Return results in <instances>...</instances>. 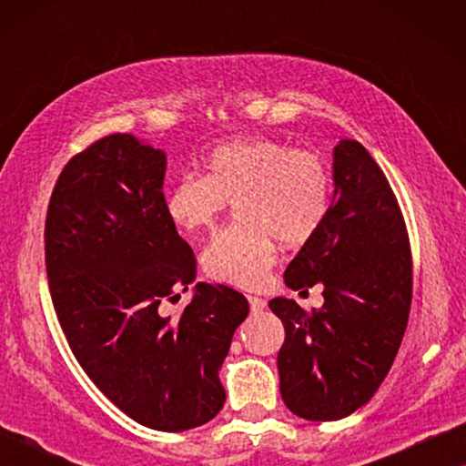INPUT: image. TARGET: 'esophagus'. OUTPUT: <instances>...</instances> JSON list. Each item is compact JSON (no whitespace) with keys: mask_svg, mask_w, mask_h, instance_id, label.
<instances>
[{"mask_svg":"<svg viewBox=\"0 0 466 466\" xmlns=\"http://www.w3.org/2000/svg\"><path fill=\"white\" fill-rule=\"evenodd\" d=\"M248 303H250L252 314H258V311H263V309L267 308V301H265V299H260V297H257V295H250V297H248Z\"/></svg>","mask_w":466,"mask_h":466,"instance_id":"1","label":"esophagus"}]
</instances>
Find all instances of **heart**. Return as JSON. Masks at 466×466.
Masks as SVG:
<instances>
[{
    "label": "heart",
    "instance_id": "1",
    "mask_svg": "<svg viewBox=\"0 0 466 466\" xmlns=\"http://www.w3.org/2000/svg\"><path fill=\"white\" fill-rule=\"evenodd\" d=\"M208 174H184L165 193V214L182 233L212 227L238 203L239 225L218 231L201 254L216 282L258 289L278 258V239L299 246L322 227L330 174L314 150L278 139H235L209 152Z\"/></svg>",
    "mask_w": 466,
    "mask_h": 466
}]
</instances>
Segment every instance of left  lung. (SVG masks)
<instances>
[{"label":"left lung","instance_id":"left-lung-1","mask_svg":"<svg viewBox=\"0 0 466 466\" xmlns=\"http://www.w3.org/2000/svg\"><path fill=\"white\" fill-rule=\"evenodd\" d=\"M333 201L303 244L284 282L322 284L311 314L292 299L269 308L284 324L279 392L289 410L314 422L341 420L365 405L390 371L411 308V252L397 197L384 171L356 142L333 148Z\"/></svg>","mask_w":466,"mask_h":466}]
</instances>
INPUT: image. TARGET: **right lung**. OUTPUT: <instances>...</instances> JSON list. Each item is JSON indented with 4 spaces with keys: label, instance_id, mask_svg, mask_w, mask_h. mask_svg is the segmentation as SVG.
I'll return each mask as SVG.
<instances>
[{
    "label": "right lung",
    "instance_id": "1",
    "mask_svg": "<svg viewBox=\"0 0 466 466\" xmlns=\"http://www.w3.org/2000/svg\"><path fill=\"white\" fill-rule=\"evenodd\" d=\"M165 152L129 133L99 139L61 171L44 239L76 360L136 422L180 432L225 405L218 371L250 308L241 292L206 282L180 316L158 308L197 278L195 254L165 214Z\"/></svg>",
    "mask_w": 466,
    "mask_h": 466
}]
</instances>
